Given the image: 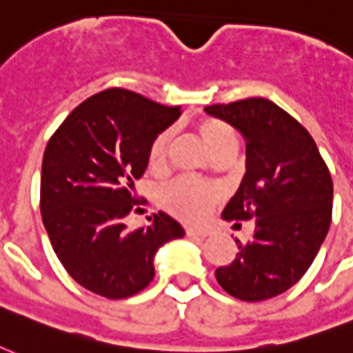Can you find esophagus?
Returning <instances> with one entry per match:
<instances>
[{"label": "esophagus", "instance_id": "esophagus-1", "mask_svg": "<svg viewBox=\"0 0 353 353\" xmlns=\"http://www.w3.org/2000/svg\"><path fill=\"white\" fill-rule=\"evenodd\" d=\"M185 234L189 237H208L210 236V230L205 228H187L185 230Z\"/></svg>", "mask_w": 353, "mask_h": 353}]
</instances>
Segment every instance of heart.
<instances>
[{"mask_svg":"<svg viewBox=\"0 0 353 353\" xmlns=\"http://www.w3.org/2000/svg\"><path fill=\"white\" fill-rule=\"evenodd\" d=\"M198 130H200V137L208 145V150L213 155L224 148L236 145L234 130L219 119H202L198 125ZM170 143H172L170 130H163L153 138L150 150H148V164L151 170H163L166 166ZM219 200H221V190L210 183L192 179V177H179L176 181L164 185L159 194V202L164 210L185 223L203 221Z\"/></svg>","mask_w":353,"mask_h":353,"instance_id":"heart-1","label":"heart"}]
</instances>
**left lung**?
<instances>
[{
  "label": "left lung",
  "mask_w": 353,
  "mask_h": 353,
  "mask_svg": "<svg viewBox=\"0 0 353 353\" xmlns=\"http://www.w3.org/2000/svg\"><path fill=\"white\" fill-rule=\"evenodd\" d=\"M205 112L247 142V172L223 216L234 226L254 219V234L236 239V258L215 271L216 283L241 301H263L292 288L314 262L331 224V174L309 130L268 99Z\"/></svg>",
  "instance_id": "1"
}]
</instances>
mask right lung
Masks as SVG:
<instances>
[{"mask_svg":"<svg viewBox=\"0 0 353 353\" xmlns=\"http://www.w3.org/2000/svg\"><path fill=\"white\" fill-rule=\"evenodd\" d=\"M179 114V106L110 88L77 106L46 143L43 224L67 273L97 296L138 294L155 276L157 250L183 237L181 224L163 211L143 228L123 223L138 202L134 181L148 168L153 138Z\"/></svg>","mask_w":353,"mask_h":353,"instance_id":"obj_1","label":"right lung"}]
</instances>
